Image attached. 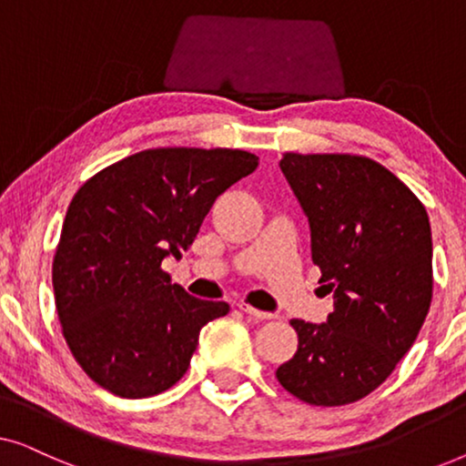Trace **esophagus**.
<instances>
[{
	"label": "esophagus",
	"mask_w": 466,
	"mask_h": 466,
	"mask_svg": "<svg viewBox=\"0 0 466 466\" xmlns=\"http://www.w3.org/2000/svg\"><path fill=\"white\" fill-rule=\"evenodd\" d=\"M238 308L244 311V314H248L250 318H254V320H271V318H276V314H271V311H260L257 308H252V305H248L241 301Z\"/></svg>",
	"instance_id": "esophagus-1"
}]
</instances>
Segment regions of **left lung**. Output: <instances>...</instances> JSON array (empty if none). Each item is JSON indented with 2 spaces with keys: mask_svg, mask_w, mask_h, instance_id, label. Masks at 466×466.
Wrapping results in <instances>:
<instances>
[{
  "mask_svg": "<svg viewBox=\"0 0 466 466\" xmlns=\"http://www.w3.org/2000/svg\"><path fill=\"white\" fill-rule=\"evenodd\" d=\"M311 231L327 322L290 320L297 354L278 381L309 405L354 403L410 352L432 299V238L418 197L380 163L352 155L279 161Z\"/></svg>",
  "mask_w": 466,
  "mask_h": 466,
  "instance_id": "8db88e82",
  "label": "left lung"
}]
</instances>
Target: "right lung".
<instances>
[{"instance_id": "add662e5", "label": "right lung", "mask_w": 466, "mask_h": 466, "mask_svg": "<svg viewBox=\"0 0 466 466\" xmlns=\"http://www.w3.org/2000/svg\"><path fill=\"white\" fill-rule=\"evenodd\" d=\"M258 157L228 148H155L110 165L69 203L53 263L56 314L74 359L123 399L165 392L187 373L208 322L228 314L171 284L216 197Z\"/></svg>"}]
</instances>
